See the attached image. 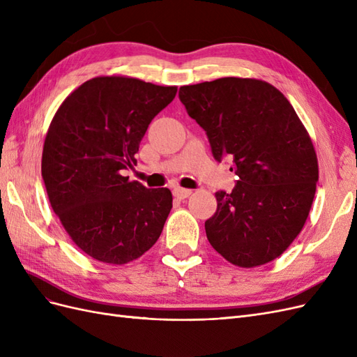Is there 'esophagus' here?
Returning <instances> with one entry per match:
<instances>
[{"label":"esophagus","instance_id":"1","mask_svg":"<svg viewBox=\"0 0 357 357\" xmlns=\"http://www.w3.org/2000/svg\"><path fill=\"white\" fill-rule=\"evenodd\" d=\"M190 193H192V190L190 189H185V188H174V190H172V195H174L178 199L188 198Z\"/></svg>","mask_w":357,"mask_h":357}]
</instances>
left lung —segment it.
Returning a JSON list of instances; mask_svg holds the SVG:
<instances>
[{"label": "left lung", "instance_id": "1", "mask_svg": "<svg viewBox=\"0 0 357 357\" xmlns=\"http://www.w3.org/2000/svg\"><path fill=\"white\" fill-rule=\"evenodd\" d=\"M178 98L208 137L215 160H232L231 193L215 192L205 222L213 248L252 268L274 261L304 226L319 181L317 156L294 107L273 84L223 77L181 86Z\"/></svg>", "mask_w": 357, "mask_h": 357}]
</instances>
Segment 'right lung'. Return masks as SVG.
<instances>
[{"instance_id":"obj_1","label":"right lung","mask_w":357,"mask_h":357,"mask_svg":"<svg viewBox=\"0 0 357 357\" xmlns=\"http://www.w3.org/2000/svg\"><path fill=\"white\" fill-rule=\"evenodd\" d=\"M176 86L112 75L79 86L61 104L43 147L41 176L53 211L79 248L123 265L144 255L172 208L167 188L147 189L122 171Z\"/></svg>"}]
</instances>
